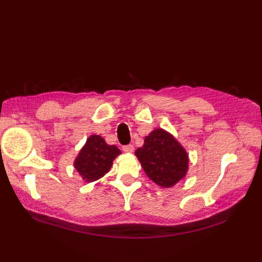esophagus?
Masks as SVG:
<instances>
[{
    "instance_id": "1",
    "label": "esophagus",
    "mask_w": 262,
    "mask_h": 262,
    "mask_svg": "<svg viewBox=\"0 0 262 262\" xmlns=\"http://www.w3.org/2000/svg\"><path fill=\"white\" fill-rule=\"evenodd\" d=\"M122 149H123V152H125V153H132V152H133V149H134V147H133V145L129 144V145H124V146H122Z\"/></svg>"
}]
</instances>
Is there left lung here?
<instances>
[{"label": "left lung", "instance_id": "left-lung-1", "mask_svg": "<svg viewBox=\"0 0 262 262\" xmlns=\"http://www.w3.org/2000/svg\"><path fill=\"white\" fill-rule=\"evenodd\" d=\"M136 155L146 175L164 188L175 186L186 176L189 158L186 149L170 133L156 129L144 139Z\"/></svg>", "mask_w": 262, "mask_h": 262}]
</instances>
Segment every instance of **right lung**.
I'll return each instance as SVG.
<instances>
[{"label": "right lung", "mask_w": 262, "mask_h": 262, "mask_svg": "<svg viewBox=\"0 0 262 262\" xmlns=\"http://www.w3.org/2000/svg\"><path fill=\"white\" fill-rule=\"evenodd\" d=\"M120 153L116 145L107 144L100 136H91L78 153L74 167L85 181L92 182L105 176Z\"/></svg>", "instance_id": "right-lung-1"}]
</instances>
